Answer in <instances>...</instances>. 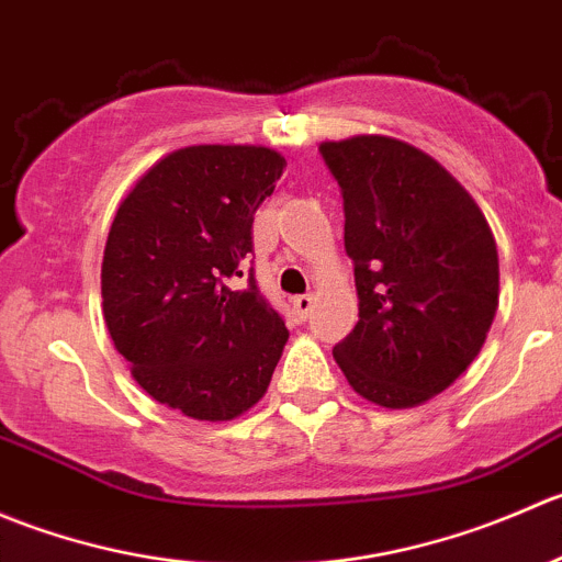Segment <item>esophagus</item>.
I'll list each match as a JSON object with an SVG mask.
<instances>
[{
    "label": "esophagus",
    "mask_w": 562,
    "mask_h": 562,
    "mask_svg": "<svg viewBox=\"0 0 562 562\" xmlns=\"http://www.w3.org/2000/svg\"><path fill=\"white\" fill-rule=\"evenodd\" d=\"M294 311L300 314V319H308V314L314 311V294H297L294 297Z\"/></svg>",
    "instance_id": "34e87169"
}]
</instances>
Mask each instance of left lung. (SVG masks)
Wrapping results in <instances>:
<instances>
[{"label":"left lung","instance_id":"8db88e82","mask_svg":"<svg viewBox=\"0 0 562 562\" xmlns=\"http://www.w3.org/2000/svg\"><path fill=\"white\" fill-rule=\"evenodd\" d=\"M344 196L358 325L333 347L358 396L429 402L468 371L497 314V243L475 199L431 155L391 136L322 142Z\"/></svg>","mask_w":562,"mask_h":562}]
</instances>
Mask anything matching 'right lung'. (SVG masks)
<instances>
[{
	"label": "right lung",
	"instance_id": "1",
	"mask_svg": "<svg viewBox=\"0 0 562 562\" xmlns=\"http://www.w3.org/2000/svg\"><path fill=\"white\" fill-rule=\"evenodd\" d=\"M283 155L196 144L149 166L116 207L100 268L116 352L155 402L193 420H232L268 393L289 330L254 273V213Z\"/></svg>",
	"mask_w": 562,
	"mask_h": 562
}]
</instances>
